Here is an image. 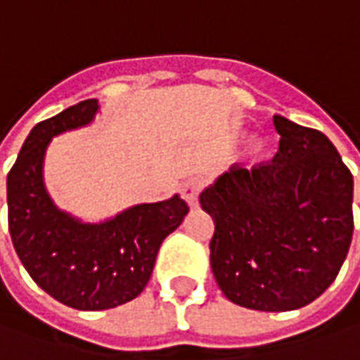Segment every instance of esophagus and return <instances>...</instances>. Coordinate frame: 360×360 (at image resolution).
<instances>
[{"label":"esophagus","mask_w":360,"mask_h":360,"mask_svg":"<svg viewBox=\"0 0 360 360\" xmlns=\"http://www.w3.org/2000/svg\"><path fill=\"white\" fill-rule=\"evenodd\" d=\"M203 183L205 181L201 179V177H197V175H193L189 179L183 181V185H181V195H183V199L191 205V207H197V205H199V193L203 189Z\"/></svg>","instance_id":"obj_1"}]
</instances>
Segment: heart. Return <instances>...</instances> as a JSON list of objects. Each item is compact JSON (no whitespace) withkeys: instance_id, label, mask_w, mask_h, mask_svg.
<instances>
[{"instance_id":"heart-1","label":"heart","mask_w":360,"mask_h":360,"mask_svg":"<svg viewBox=\"0 0 360 360\" xmlns=\"http://www.w3.org/2000/svg\"><path fill=\"white\" fill-rule=\"evenodd\" d=\"M263 153V141L261 139H251V141L247 143V147H245V155L251 157V159H257V157Z\"/></svg>"}]
</instances>
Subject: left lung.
Here are the masks:
<instances>
[{"mask_svg": "<svg viewBox=\"0 0 360 360\" xmlns=\"http://www.w3.org/2000/svg\"><path fill=\"white\" fill-rule=\"evenodd\" d=\"M279 151L233 167L199 201L213 217L211 269L231 303L292 311L337 279L353 239V175L321 131L275 115Z\"/></svg>", "mask_w": 360, "mask_h": 360, "instance_id": "1", "label": "left lung"}]
</instances>
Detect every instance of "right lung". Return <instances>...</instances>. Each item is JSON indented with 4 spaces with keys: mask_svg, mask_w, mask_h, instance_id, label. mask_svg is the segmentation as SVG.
<instances>
[{
    "mask_svg": "<svg viewBox=\"0 0 360 360\" xmlns=\"http://www.w3.org/2000/svg\"><path fill=\"white\" fill-rule=\"evenodd\" d=\"M97 99L68 107L37 123L7 175V219L19 261L47 295L79 311H103L133 301L153 273L163 239L189 213L179 195L133 205L101 223L57 209L44 183L51 139L89 125Z\"/></svg>",
    "mask_w": 360,
    "mask_h": 360,
    "instance_id": "right-lung-1",
    "label": "right lung"
}]
</instances>
